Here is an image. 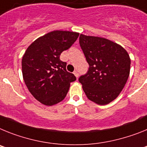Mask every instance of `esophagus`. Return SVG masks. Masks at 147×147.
Instances as JSON below:
<instances>
[{"mask_svg": "<svg viewBox=\"0 0 147 147\" xmlns=\"http://www.w3.org/2000/svg\"><path fill=\"white\" fill-rule=\"evenodd\" d=\"M74 75H75V77H76V78H78L79 73L78 72V71H75V72H74Z\"/></svg>", "mask_w": 147, "mask_h": 147, "instance_id": "1", "label": "esophagus"}]
</instances>
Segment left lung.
<instances>
[{
  "instance_id": "obj_1",
  "label": "left lung",
  "mask_w": 147,
  "mask_h": 147,
  "mask_svg": "<svg viewBox=\"0 0 147 147\" xmlns=\"http://www.w3.org/2000/svg\"><path fill=\"white\" fill-rule=\"evenodd\" d=\"M79 43L89 69L79 78L86 97L106 105L119 95L129 75L131 60L118 43L104 38L81 34Z\"/></svg>"
}]
</instances>
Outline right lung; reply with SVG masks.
<instances>
[{
    "label": "right lung",
    "instance_id": "right-lung-1",
    "mask_svg": "<svg viewBox=\"0 0 147 147\" xmlns=\"http://www.w3.org/2000/svg\"><path fill=\"white\" fill-rule=\"evenodd\" d=\"M79 33L52 31L38 38L29 46L22 58L24 82L33 97L46 106L62 101L75 75L66 71L60 55L77 40Z\"/></svg>",
    "mask_w": 147,
    "mask_h": 147
}]
</instances>
